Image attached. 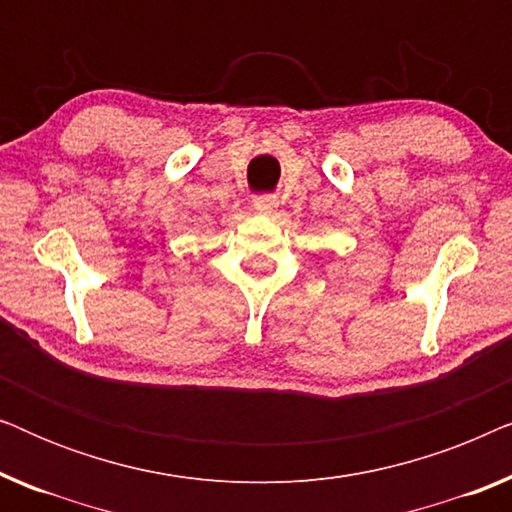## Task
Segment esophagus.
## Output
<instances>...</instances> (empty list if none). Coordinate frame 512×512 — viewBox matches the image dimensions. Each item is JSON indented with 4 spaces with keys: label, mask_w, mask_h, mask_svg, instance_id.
Returning a JSON list of instances; mask_svg holds the SVG:
<instances>
[{
    "label": "esophagus",
    "mask_w": 512,
    "mask_h": 512,
    "mask_svg": "<svg viewBox=\"0 0 512 512\" xmlns=\"http://www.w3.org/2000/svg\"><path fill=\"white\" fill-rule=\"evenodd\" d=\"M277 207H279V200L275 195H258V198H254V209L261 214H272Z\"/></svg>",
    "instance_id": "obj_1"
}]
</instances>
